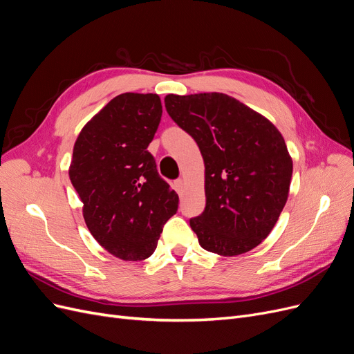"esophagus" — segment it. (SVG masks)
Here are the masks:
<instances>
[{"instance_id": "obj_1", "label": "esophagus", "mask_w": 354, "mask_h": 354, "mask_svg": "<svg viewBox=\"0 0 354 354\" xmlns=\"http://www.w3.org/2000/svg\"><path fill=\"white\" fill-rule=\"evenodd\" d=\"M183 187H185V181L183 180L178 178V180L174 181V189L177 190V194H181V192H183Z\"/></svg>"}]
</instances>
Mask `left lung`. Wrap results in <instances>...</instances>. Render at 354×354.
<instances>
[{
    "instance_id": "obj_1",
    "label": "left lung",
    "mask_w": 354,
    "mask_h": 354,
    "mask_svg": "<svg viewBox=\"0 0 354 354\" xmlns=\"http://www.w3.org/2000/svg\"><path fill=\"white\" fill-rule=\"evenodd\" d=\"M173 121L195 138L205 165L207 205L190 220L203 250L221 257L260 245L289 195L292 158L281 131L224 93L165 95Z\"/></svg>"
}]
</instances>
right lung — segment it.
Wrapping results in <instances>:
<instances>
[{
    "mask_svg": "<svg viewBox=\"0 0 354 354\" xmlns=\"http://www.w3.org/2000/svg\"><path fill=\"white\" fill-rule=\"evenodd\" d=\"M160 115L158 94H120L82 127L73 145L69 178L85 224L100 246L124 261L149 259L178 208V195L147 152Z\"/></svg>",
    "mask_w": 354,
    "mask_h": 354,
    "instance_id": "1",
    "label": "right lung"
}]
</instances>
